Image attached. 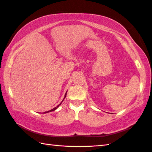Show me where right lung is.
Returning a JSON list of instances; mask_svg holds the SVG:
<instances>
[{
	"label": "right lung",
	"instance_id": "obj_1",
	"mask_svg": "<svg viewBox=\"0 0 152 152\" xmlns=\"http://www.w3.org/2000/svg\"><path fill=\"white\" fill-rule=\"evenodd\" d=\"M66 93H67V91L66 92V94H65V95H64V99H63V100H62V102H63V101H64V99H65V97H66ZM62 102L60 103V104H59V105H58V106H56V107H55V108H53V109H51V110H50V111H45V112H44L43 113H49V112H51V111H55V110H56V109H57L58 107H59V105H61V103H62Z\"/></svg>",
	"mask_w": 152,
	"mask_h": 152
}]
</instances>
